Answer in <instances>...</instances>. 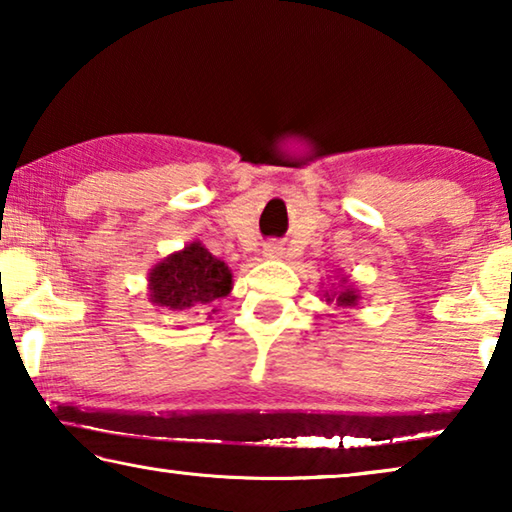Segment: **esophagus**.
<instances>
[{
	"mask_svg": "<svg viewBox=\"0 0 512 512\" xmlns=\"http://www.w3.org/2000/svg\"><path fill=\"white\" fill-rule=\"evenodd\" d=\"M284 255V248L280 241H266L264 244V257H282Z\"/></svg>",
	"mask_w": 512,
	"mask_h": 512,
	"instance_id": "esophagus-1",
	"label": "esophagus"
}]
</instances>
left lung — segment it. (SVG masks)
Instances as JSON below:
<instances>
[{
  "label": "left lung",
  "instance_id": "8db88e82",
  "mask_svg": "<svg viewBox=\"0 0 512 512\" xmlns=\"http://www.w3.org/2000/svg\"><path fill=\"white\" fill-rule=\"evenodd\" d=\"M325 298L327 300H336V305H339V307H352V305H357V300H359L357 291H352V289H343L339 293H334V296H329V293H325Z\"/></svg>",
  "mask_w": 512,
  "mask_h": 512
}]
</instances>
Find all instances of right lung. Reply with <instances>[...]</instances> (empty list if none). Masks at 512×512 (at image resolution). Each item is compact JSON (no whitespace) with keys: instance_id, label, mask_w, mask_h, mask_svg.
<instances>
[{"instance_id":"1","label":"right lung","mask_w":512,"mask_h":512,"mask_svg":"<svg viewBox=\"0 0 512 512\" xmlns=\"http://www.w3.org/2000/svg\"><path fill=\"white\" fill-rule=\"evenodd\" d=\"M151 302L169 309H185L228 296L232 275L221 259L201 244H189L169 255L151 271Z\"/></svg>"}]
</instances>
